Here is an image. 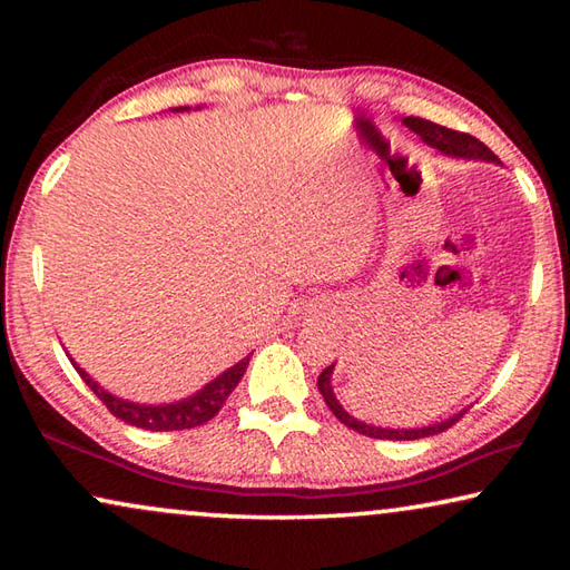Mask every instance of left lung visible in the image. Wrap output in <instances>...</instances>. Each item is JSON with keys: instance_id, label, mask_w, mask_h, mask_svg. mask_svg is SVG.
Listing matches in <instances>:
<instances>
[{"instance_id": "8db88e82", "label": "left lung", "mask_w": 570, "mask_h": 570, "mask_svg": "<svg viewBox=\"0 0 570 570\" xmlns=\"http://www.w3.org/2000/svg\"><path fill=\"white\" fill-rule=\"evenodd\" d=\"M407 125L410 130H414L420 135V138L428 142V146L438 148L440 153H445V156H455V158H472V160H493L498 163V156L493 150H490L485 142H480L478 138H472L468 132H460V130H450L445 125H438V122H430L424 118H404L402 120ZM332 372H334V364L326 366V370L320 374V392L326 402V407L334 412V417L344 422L346 428H352L354 432H360V435L366 438H374V440H420V438H430V435H440V432H445L448 428H452L462 414L465 412H458L455 417H450L445 422H438V424H430V428H417V430H387V428H374V424H366L354 420L350 412H346L340 400L334 397V390H332Z\"/></svg>"}]
</instances>
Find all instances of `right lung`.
<instances>
[{"label": "right lung", "mask_w": 570, "mask_h": 570, "mask_svg": "<svg viewBox=\"0 0 570 570\" xmlns=\"http://www.w3.org/2000/svg\"><path fill=\"white\" fill-rule=\"evenodd\" d=\"M183 110L188 108H176V112H183ZM248 360L250 356L230 366V370H226L214 382H208L204 390H198L196 394H190V397L173 404H138V402L115 397V394L100 387V384L95 382L82 366H77L72 360L70 362L75 364V370L82 377V382L98 394L100 402L115 414V417L132 424V428H142L150 432H170V430H190V428H198V424H206L208 420H214L218 410L224 407V402L228 400V394L236 390V384L240 382V377H244Z\"/></svg>", "instance_id": "1"}]
</instances>
